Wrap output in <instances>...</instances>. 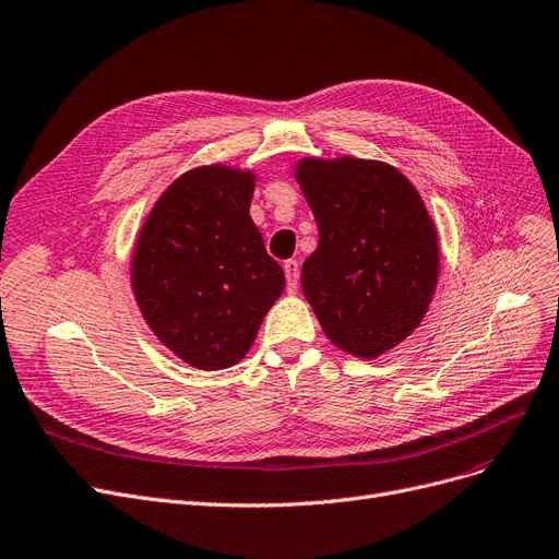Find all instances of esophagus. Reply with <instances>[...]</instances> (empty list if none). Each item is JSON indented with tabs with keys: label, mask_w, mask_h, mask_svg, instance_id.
<instances>
[{
	"label": "esophagus",
	"mask_w": 559,
	"mask_h": 559,
	"mask_svg": "<svg viewBox=\"0 0 559 559\" xmlns=\"http://www.w3.org/2000/svg\"><path fill=\"white\" fill-rule=\"evenodd\" d=\"M283 270H285V278H287V293L295 295L297 285H299V262L297 260H285Z\"/></svg>",
	"instance_id": "esophagus-1"
}]
</instances>
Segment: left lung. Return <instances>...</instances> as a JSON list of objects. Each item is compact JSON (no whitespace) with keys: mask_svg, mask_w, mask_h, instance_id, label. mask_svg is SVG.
Listing matches in <instances>:
<instances>
[{"mask_svg":"<svg viewBox=\"0 0 559 559\" xmlns=\"http://www.w3.org/2000/svg\"><path fill=\"white\" fill-rule=\"evenodd\" d=\"M295 180L320 245L301 287L331 343L379 358L414 333L439 285V235L400 168L360 157H301Z\"/></svg>","mask_w":559,"mask_h":559,"instance_id":"1","label":"left lung"}]
</instances>
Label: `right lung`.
<instances>
[{"mask_svg":"<svg viewBox=\"0 0 559 559\" xmlns=\"http://www.w3.org/2000/svg\"><path fill=\"white\" fill-rule=\"evenodd\" d=\"M253 168L193 166L145 216L130 281L145 324L197 370H226L249 354L285 274L251 219Z\"/></svg>","mask_w":559,"mask_h":559,"instance_id":"add662e5","label":"right lung"}]
</instances>
